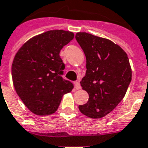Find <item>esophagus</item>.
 Instances as JSON below:
<instances>
[{
    "mask_svg": "<svg viewBox=\"0 0 148 148\" xmlns=\"http://www.w3.org/2000/svg\"><path fill=\"white\" fill-rule=\"evenodd\" d=\"M74 86H75V88L77 89V90L81 88V85H80V83L78 82H76L74 83Z\"/></svg>",
    "mask_w": 148,
    "mask_h": 148,
    "instance_id": "obj_1",
    "label": "esophagus"
}]
</instances>
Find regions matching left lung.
Here are the masks:
<instances>
[{"label": "left lung", "mask_w": 148, "mask_h": 148, "mask_svg": "<svg viewBox=\"0 0 148 148\" xmlns=\"http://www.w3.org/2000/svg\"><path fill=\"white\" fill-rule=\"evenodd\" d=\"M75 38L86 57V73L81 81L88 92V102L80 111L91 119H100L111 112L124 98L132 80L128 56L121 47L106 38L85 32Z\"/></svg>", "instance_id": "8db88e82"}]
</instances>
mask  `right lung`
<instances>
[{
	"label": "right lung",
	"mask_w": 148,
	"mask_h": 148,
	"mask_svg": "<svg viewBox=\"0 0 148 148\" xmlns=\"http://www.w3.org/2000/svg\"><path fill=\"white\" fill-rule=\"evenodd\" d=\"M74 33L49 30L28 40L18 49L12 66L13 85L19 98L37 115L57 110L62 97L74 85L62 77L65 65L60 52Z\"/></svg>",
	"instance_id": "right-lung-1"
}]
</instances>
